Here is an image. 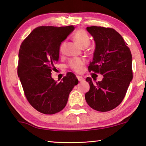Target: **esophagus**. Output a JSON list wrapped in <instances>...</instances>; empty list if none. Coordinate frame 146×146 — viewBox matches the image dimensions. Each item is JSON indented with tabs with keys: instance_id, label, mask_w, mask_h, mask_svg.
Wrapping results in <instances>:
<instances>
[{
	"instance_id": "esophagus-1",
	"label": "esophagus",
	"mask_w": 146,
	"mask_h": 146,
	"mask_svg": "<svg viewBox=\"0 0 146 146\" xmlns=\"http://www.w3.org/2000/svg\"><path fill=\"white\" fill-rule=\"evenodd\" d=\"M76 77H77V79L78 80L79 82H84V78L82 77V76H76Z\"/></svg>"
}]
</instances>
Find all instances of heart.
<instances>
[{
	"label": "heart",
	"instance_id": "b5f03b06",
	"mask_svg": "<svg viewBox=\"0 0 146 146\" xmlns=\"http://www.w3.org/2000/svg\"><path fill=\"white\" fill-rule=\"evenodd\" d=\"M74 38L76 41L79 45L82 48H86L90 44V38L86 31L83 29H80L76 31L74 35ZM66 42L64 41L61 43L60 48H59V51L60 53L64 52V48H65ZM85 64V60L82 58H72L69 61L68 67L71 70L76 71L77 73H80L82 70L84 64Z\"/></svg>",
	"mask_w": 146,
	"mask_h": 146
}]
</instances>
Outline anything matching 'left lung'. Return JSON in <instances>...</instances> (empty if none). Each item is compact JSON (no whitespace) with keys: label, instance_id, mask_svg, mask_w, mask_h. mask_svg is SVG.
Here are the masks:
<instances>
[{"label":"left lung","instance_id":"left-lung-1","mask_svg":"<svg viewBox=\"0 0 146 146\" xmlns=\"http://www.w3.org/2000/svg\"><path fill=\"white\" fill-rule=\"evenodd\" d=\"M86 29L96 44L88 70L100 73L104 78L95 84L90 77L86 78L90 89L85 98L93 110L109 111L122 102L133 79L131 53L114 29L93 26Z\"/></svg>","mask_w":146,"mask_h":146}]
</instances>
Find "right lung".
<instances>
[{
  "label": "right lung",
  "mask_w": 146,
  "mask_h": 146,
  "mask_svg": "<svg viewBox=\"0 0 146 146\" xmlns=\"http://www.w3.org/2000/svg\"><path fill=\"white\" fill-rule=\"evenodd\" d=\"M75 27L40 26L22 42L17 73L27 100L38 111L53 115L60 111L78 80L68 72L60 82L51 77L58 60L59 48Z\"/></svg>",
  "instance_id": "1"
}]
</instances>
